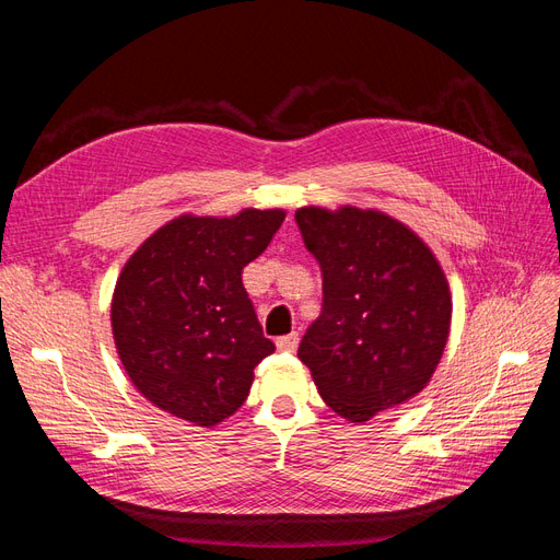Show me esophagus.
<instances>
[{
    "instance_id": "obj_1",
    "label": "esophagus",
    "mask_w": 560,
    "mask_h": 560,
    "mask_svg": "<svg viewBox=\"0 0 560 560\" xmlns=\"http://www.w3.org/2000/svg\"><path fill=\"white\" fill-rule=\"evenodd\" d=\"M276 346H278V350H280V352H294V350H296V346H299V334L294 331V334L280 336L278 341H276Z\"/></svg>"
}]
</instances>
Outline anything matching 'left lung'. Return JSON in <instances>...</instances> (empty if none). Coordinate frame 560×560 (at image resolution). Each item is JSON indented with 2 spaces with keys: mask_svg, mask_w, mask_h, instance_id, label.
Wrapping results in <instances>:
<instances>
[{
  "mask_svg": "<svg viewBox=\"0 0 560 560\" xmlns=\"http://www.w3.org/2000/svg\"><path fill=\"white\" fill-rule=\"evenodd\" d=\"M322 268V315L299 346L319 397L366 422L425 389L451 334V287L434 252L374 208L296 210Z\"/></svg>",
  "mask_w": 560,
  "mask_h": 560,
  "instance_id": "obj_1",
  "label": "left lung"
}]
</instances>
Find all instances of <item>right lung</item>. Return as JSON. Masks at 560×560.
<instances>
[{
  "mask_svg": "<svg viewBox=\"0 0 560 560\" xmlns=\"http://www.w3.org/2000/svg\"><path fill=\"white\" fill-rule=\"evenodd\" d=\"M282 208L179 214L130 254L112 296V334L128 378L156 409L214 428L241 409L254 366L276 350L243 287Z\"/></svg>",
  "mask_w": 560,
  "mask_h": 560,
  "instance_id": "obj_1",
  "label": "right lung"
}]
</instances>
